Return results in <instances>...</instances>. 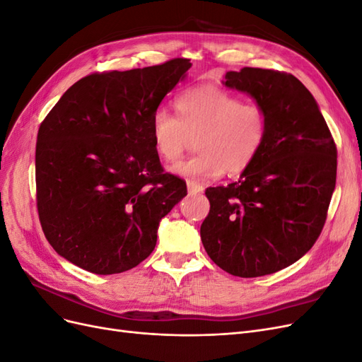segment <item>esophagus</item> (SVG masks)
Wrapping results in <instances>:
<instances>
[{
    "mask_svg": "<svg viewBox=\"0 0 362 362\" xmlns=\"http://www.w3.org/2000/svg\"><path fill=\"white\" fill-rule=\"evenodd\" d=\"M187 192H189V194H199L204 192V187L201 184L194 182V181H187Z\"/></svg>",
    "mask_w": 362,
    "mask_h": 362,
    "instance_id": "34e87169",
    "label": "esophagus"
}]
</instances>
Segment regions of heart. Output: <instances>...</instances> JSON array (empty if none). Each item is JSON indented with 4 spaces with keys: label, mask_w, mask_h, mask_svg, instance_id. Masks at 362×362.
I'll use <instances>...</instances> for the list:
<instances>
[{
    "label": "heart",
    "mask_w": 362,
    "mask_h": 362,
    "mask_svg": "<svg viewBox=\"0 0 362 362\" xmlns=\"http://www.w3.org/2000/svg\"><path fill=\"white\" fill-rule=\"evenodd\" d=\"M180 119L164 108L152 116L156 151L166 161L178 160L190 137H198V156L175 163L170 172L184 178H216L226 170L242 173L255 160L267 133V115L258 104L217 86H199L178 96Z\"/></svg>",
    "instance_id": "1"
}]
</instances>
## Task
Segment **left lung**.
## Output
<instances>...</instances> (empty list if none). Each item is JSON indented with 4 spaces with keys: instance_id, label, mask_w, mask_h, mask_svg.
<instances>
[{
    "instance_id": "left-lung-1",
    "label": "left lung",
    "mask_w": 362,
    "mask_h": 362,
    "mask_svg": "<svg viewBox=\"0 0 362 362\" xmlns=\"http://www.w3.org/2000/svg\"><path fill=\"white\" fill-rule=\"evenodd\" d=\"M228 89L267 115L258 156L226 187L205 190L210 213L201 240L216 264L240 278L291 266L319 238L337 180V148L311 92L290 74L229 71Z\"/></svg>"
}]
</instances>
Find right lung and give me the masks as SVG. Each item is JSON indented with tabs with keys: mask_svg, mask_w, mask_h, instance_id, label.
I'll return each mask as SVG.
<instances>
[{
	"mask_svg": "<svg viewBox=\"0 0 362 362\" xmlns=\"http://www.w3.org/2000/svg\"><path fill=\"white\" fill-rule=\"evenodd\" d=\"M189 59L87 75L43 120L36 145L37 210L60 257L96 275L136 267L161 218L185 194L152 140L158 105L187 76Z\"/></svg>",
	"mask_w": 362,
	"mask_h": 362,
	"instance_id": "add662e5",
	"label": "right lung"
}]
</instances>
